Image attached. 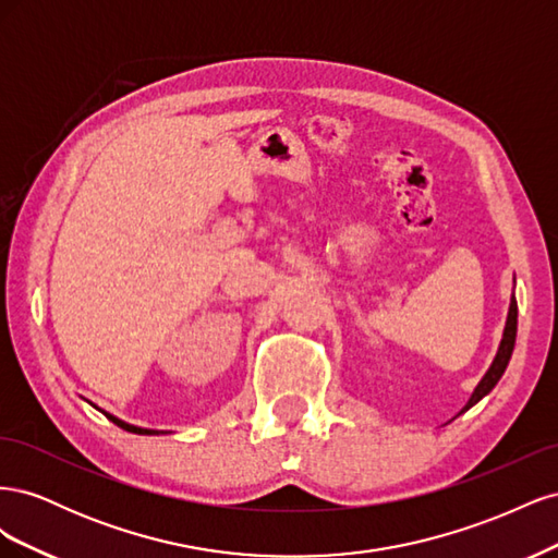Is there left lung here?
<instances>
[{
	"instance_id": "obj_1",
	"label": "left lung",
	"mask_w": 558,
	"mask_h": 558,
	"mask_svg": "<svg viewBox=\"0 0 558 558\" xmlns=\"http://www.w3.org/2000/svg\"><path fill=\"white\" fill-rule=\"evenodd\" d=\"M514 340H517V300H514V295H512V300H510V312H508V320H505L502 340H500V347H498L496 359H494L492 367L486 369V375L482 377V381L475 386V391H472V396H470V400L465 402V408L461 410V414H463V412H468V410L472 408V404H477L484 396H488V393L494 391V386L498 384V379H500V377H502V373H505V367H508V363H510V359H512Z\"/></svg>"
}]
</instances>
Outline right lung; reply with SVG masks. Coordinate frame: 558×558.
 Wrapping results in <instances>:
<instances>
[{"label": "right lung", "mask_w": 558, "mask_h": 558, "mask_svg": "<svg viewBox=\"0 0 558 558\" xmlns=\"http://www.w3.org/2000/svg\"><path fill=\"white\" fill-rule=\"evenodd\" d=\"M105 412V410H102ZM107 414V418L109 421H113L116 426H121L123 430H128V433H137V435H158L160 430H150V428H140V426H132V424H128V421H123V418H118V416H113V414H109V412H105Z\"/></svg>", "instance_id": "obj_1"}]
</instances>
